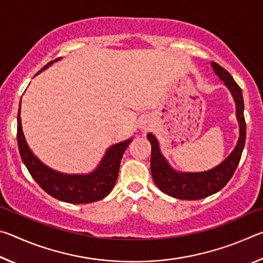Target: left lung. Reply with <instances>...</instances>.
Returning <instances> with one entry per match:
<instances>
[{
  "label": "left lung",
  "instance_id": "1",
  "mask_svg": "<svg viewBox=\"0 0 263 263\" xmlns=\"http://www.w3.org/2000/svg\"><path fill=\"white\" fill-rule=\"evenodd\" d=\"M212 67L218 77L225 82L234 97L235 105H237V117L240 124L239 141L230 157L216 168L203 173L181 174V173L174 172L168 166L167 161L160 153L158 140L155 139L152 133H148L147 138L152 146L151 172H152L154 183L162 193L175 198L194 201V199H202L216 194L217 191H219L228 184L238 167L240 159H241L245 141H246V122H245L243 116L241 88L234 81L232 75L217 62H212Z\"/></svg>",
  "mask_w": 263,
  "mask_h": 263
}]
</instances>
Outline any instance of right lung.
I'll return each instance as SVG.
<instances>
[{"instance_id":"right-lung-1","label":"right lung","mask_w":263,"mask_h":263,"mask_svg":"<svg viewBox=\"0 0 263 263\" xmlns=\"http://www.w3.org/2000/svg\"><path fill=\"white\" fill-rule=\"evenodd\" d=\"M60 58L53 60L57 61ZM53 61L39 70L47 68ZM38 74V73H37ZM21 105L17 115V142L21 158L28 168L31 176L39 186L48 195L59 201L72 204H87L104 198L110 194L117 181L119 166L124 152L132 139L116 144L108 149L101 164L95 172L89 175H65L52 171L43 164L31 152L22 131L21 123Z\"/></svg>"}]
</instances>
